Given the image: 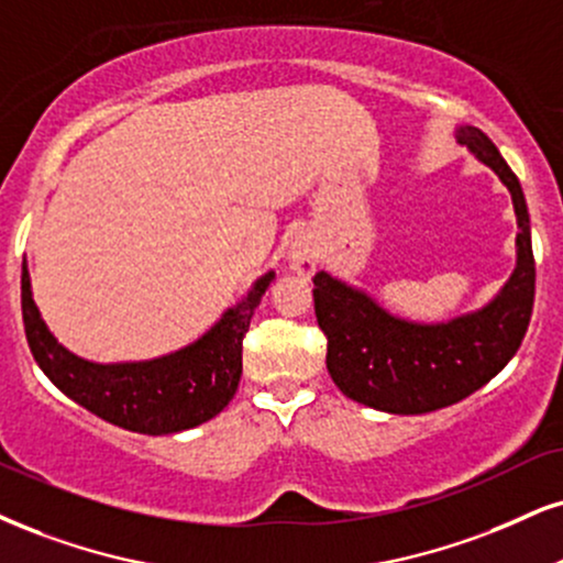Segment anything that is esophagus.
Returning <instances> with one entry per match:
<instances>
[{"mask_svg": "<svg viewBox=\"0 0 563 563\" xmlns=\"http://www.w3.org/2000/svg\"><path fill=\"white\" fill-rule=\"evenodd\" d=\"M318 263V253L305 242H295L292 250H289V268L297 271V274L310 276L316 271Z\"/></svg>", "mask_w": 563, "mask_h": 563, "instance_id": "1", "label": "esophagus"}]
</instances>
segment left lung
Returning a JSON list of instances; mask_svg holds the SVG:
<instances>
[{
	"instance_id": "8db88e82",
	"label": "left lung",
	"mask_w": 563,
	"mask_h": 563,
	"mask_svg": "<svg viewBox=\"0 0 563 563\" xmlns=\"http://www.w3.org/2000/svg\"><path fill=\"white\" fill-rule=\"evenodd\" d=\"M456 137L501 177L515 200L517 268L494 302L449 323H409L325 271L313 276L316 318L329 339L325 367L342 394L380 412L422 415L456 405L504 371L530 325L536 255L522 185L483 130L462 128Z\"/></svg>"
}]
</instances>
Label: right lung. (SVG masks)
<instances>
[{"instance_id":"right-lung-1","label":"right lung","mask_w":563,"mask_h":563,"mask_svg":"<svg viewBox=\"0 0 563 563\" xmlns=\"http://www.w3.org/2000/svg\"><path fill=\"white\" fill-rule=\"evenodd\" d=\"M274 274L261 276L242 302L196 344L145 363L99 365L65 350L41 321L23 266L20 305L25 339L48 380L101 420L133 433L166 435L196 428L229 405L242 376V339Z\"/></svg>"}]
</instances>
